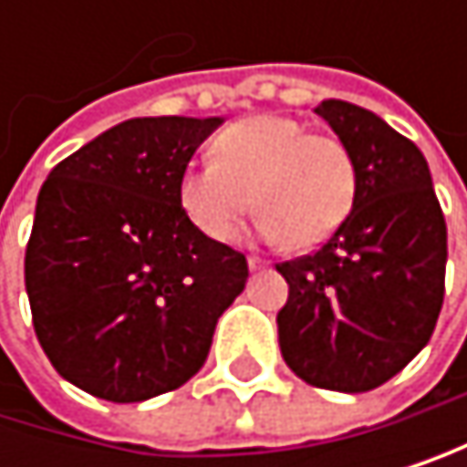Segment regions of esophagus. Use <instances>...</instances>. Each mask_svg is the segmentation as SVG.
Here are the masks:
<instances>
[{"label":"esophagus","instance_id":"34e87169","mask_svg":"<svg viewBox=\"0 0 467 467\" xmlns=\"http://www.w3.org/2000/svg\"><path fill=\"white\" fill-rule=\"evenodd\" d=\"M263 268H268V263H265V260H260V257H249V272H263Z\"/></svg>","mask_w":467,"mask_h":467}]
</instances>
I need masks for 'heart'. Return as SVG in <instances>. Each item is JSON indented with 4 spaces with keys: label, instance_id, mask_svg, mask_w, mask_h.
Wrapping results in <instances>:
<instances>
[{
    "label": "heart",
    "instance_id": "1",
    "mask_svg": "<svg viewBox=\"0 0 467 467\" xmlns=\"http://www.w3.org/2000/svg\"><path fill=\"white\" fill-rule=\"evenodd\" d=\"M213 153L215 159L190 162L176 184L182 213L210 241L235 235L252 202L263 210L257 235L299 249L327 241L353 210L356 162L348 145L308 134L296 119H241L218 134Z\"/></svg>",
    "mask_w": 467,
    "mask_h": 467
}]
</instances>
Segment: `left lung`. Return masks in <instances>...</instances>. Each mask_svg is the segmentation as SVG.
<instances>
[{"mask_svg": "<svg viewBox=\"0 0 467 467\" xmlns=\"http://www.w3.org/2000/svg\"><path fill=\"white\" fill-rule=\"evenodd\" d=\"M317 114L356 162V202L327 244L277 272L280 353L305 384L369 392L415 358L434 333L448 232L420 148L379 114L322 100Z\"/></svg>", "mask_w": 467, "mask_h": 467, "instance_id": "left-lung-1", "label": "left lung"}]
</instances>
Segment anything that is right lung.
Returning a JSON list of instances; mask_svg holds the SVG:
<instances>
[{"mask_svg":"<svg viewBox=\"0 0 467 467\" xmlns=\"http://www.w3.org/2000/svg\"><path fill=\"white\" fill-rule=\"evenodd\" d=\"M221 117H134L49 171L25 254L38 342L61 379L140 403L187 384L246 257L195 229L176 184Z\"/></svg>","mask_w":467,"mask_h":467,"instance_id":"1","label":"right lung"}]
</instances>
